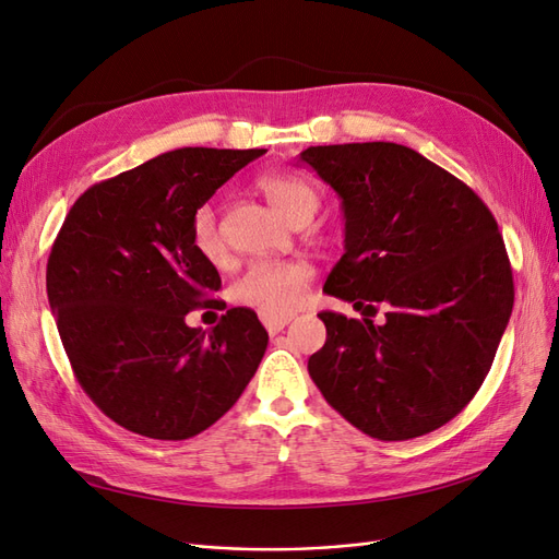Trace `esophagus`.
<instances>
[{"instance_id":"34e87169","label":"esophagus","mask_w":559,"mask_h":559,"mask_svg":"<svg viewBox=\"0 0 559 559\" xmlns=\"http://www.w3.org/2000/svg\"><path fill=\"white\" fill-rule=\"evenodd\" d=\"M261 321H263V326L267 329V333L275 335V333H280L286 324H289L292 317H267V314H261Z\"/></svg>"}]
</instances>
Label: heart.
Segmentation results:
<instances>
[{
  "instance_id": "b5f03b06",
  "label": "heart",
  "mask_w": 559,
  "mask_h": 559,
  "mask_svg": "<svg viewBox=\"0 0 559 559\" xmlns=\"http://www.w3.org/2000/svg\"><path fill=\"white\" fill-rule=\"evenodd\" d=\"M259 189L284 218L296 222L298 216H308L319 207V193L314 186L296 175L270 173L259 179ZM191 245L202 259L218 263L224 259V242L216 228L214 210L200 205L191 216ZM312 270L308 263L292 259H267L247 267V273L233 284V298L247 308L259 310L267 317H286L294 312L308 284Z\"/></svg>"
}]
</instances>
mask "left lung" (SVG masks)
I'll use <instances>...</instances> for the list:
<instances>
[{"label": "left lung", "mask_w": 559, "mask_h": 559, "mask_svg": "<svg viewBox=\"0 0 559 559\" xmlns=\"http://www.w3.org/2000/svg\"><path fill=\"white\" fill-rule=\"evenodd\" d=\"M343 200L345 253L324 284L364 319L321 312L308 370L349 425L378 441L443 427L476 396L513 312L492 212L464 181L394 142L300 154ZM376 305L385 321L367 317Z\"/></svg>", "instance_id": "1"}]
</instances>
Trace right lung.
<instances>
[{
    "mask_svg": "<svg viewBox=\"0 0 559 559\" xmlns=\"http://www.w3.org/2000/svg\"><path fill=\"white\" fill-rule=\"evenodd\" d=\"M265 148L186 146L99 181L64 216L46 292L83 392L116 425L186 441L226 415L257 373L267 333L230 308L205 333L186 314L222 289L191 245V216Z\"/></svg>",
    "mask_w": 559,
    "mask_h": 559,
    "instance_id": "add662e5",
    "label": "right lung"
}]
</instances>
